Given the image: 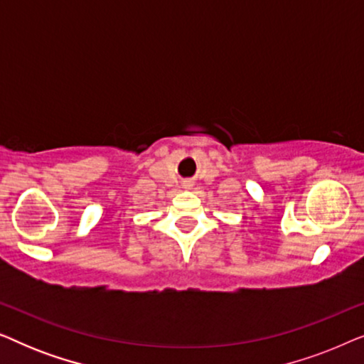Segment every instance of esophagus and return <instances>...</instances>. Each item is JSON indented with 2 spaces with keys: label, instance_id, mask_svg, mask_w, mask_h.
<instances>
[{
  "label": "esophagus",
  "instance_id": "obj_1",
  "mask_svg": "<svg viewBox=\"0 0 364 364\" xmlns=\"http://www.w3.org/2000/svg\"><path fill=\"white\" fill-rule=\"evenodd\" d=\"M183 187H186V188H191V187H192V186H191V182H187L186 186H183Z\"/></svg>",
  "mask_w": 364,
  "mask_h": 364
}]
</instances>
